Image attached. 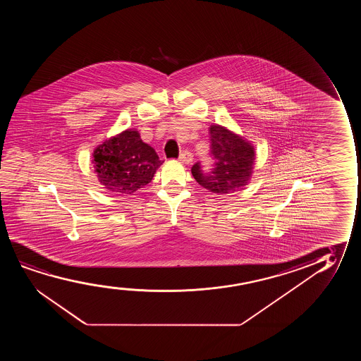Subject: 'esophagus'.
Returning a JSON list of instances; mask_svg holds the SVG:
<instances>
[{
  "label": "esophagus",
  "mask_w": 361,
  "mask_h": 361,
  "mask_svg": "<svg viewBox=\"0 0 361 361\" xmlns=\"http://www.w3.org/2000/svg\"><path fill=\"white\" fill-rule=\"evenodd\" d=\"M178 160L183 164H191L192 163L193 157L192 154L188 152V150H185L183 153L180 154V157H178Z\"/></svg>",
  "instance_id": "34e87169"
}]
</instances>
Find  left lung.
Returning a JSON list of instances; mask_svg holds the SVG:
<instances>
[{"label": "left lung", "instance_id": "1", "mask_svg": "<svg viewBox=\"0 0 361 361\" xmlns=\"http://www.w3.org/2000/svg\"><path fill=\"white\" fill-rule=\"evenodd\" d=\"M209 135L214 169L209 173H203L201 165L196 163L191 169L193 178L203 188L216 195L244 190L252 178L255 163V149L252 143L219 124L209 127Z\"/></svg>", "mask_w": 361, "mask_h": 361}]
</instances>
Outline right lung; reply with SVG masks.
Wrapping results in <instances>:
<instances>
[{"label": "right lung", "mask_w": 361, "mask_h": 361, "mask_svg": "<svg viewBox=\"0 0 361 361\" xmlns=\"http://www.w3.org/2000/svg\"><path fill=\"white\" fill-rule=\"evenodd\" d=\"M92 158L99 183L117 196L133 195L148 185L164 163L135 129L106 139L96 147Z\"/></svg>", "instance_id": "obj_1"}]
</instances>
